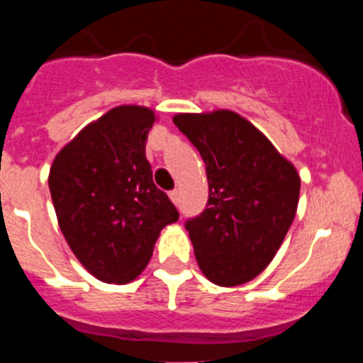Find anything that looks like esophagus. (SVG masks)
Wrapping results in <instances>:
<instances>
[{
    "instance_id": "obj_1",
    "label": "esophagus",
    "mask_w": 363,
    "mask_h": 363,
    "mask_svg": "<svg viewBox=\"0 0 363 363\" xmlns=\"http://www.w3.org/2000/svg\"><path fill=\"white\" fill-rule=\"evenodd\" d=\"M169 198H171L172 203L178 205V201H179V192H178V191H171V192H169Z\"/></svg>"
}]
</instances>
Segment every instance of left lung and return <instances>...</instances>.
I'll return each instance as SVG.
<instances>
[{
    "instance_id": "1",
    "label": "left lung",
    "mask_w": 363,
    "mask_h": 363,
    "mask_svg": "<svg viewBox=\"0 0 363 363\" xmlns=\"http://www.w3.org/2000/svg\"><path fill=\"white\" fill-rule=\"evenodd\" d=\"M205 162L209 201L185 223L201 272L234 287L264 271L294 220L300 176L264 134L233 111L172 118Z\"/></svg>"
}]
</instances>
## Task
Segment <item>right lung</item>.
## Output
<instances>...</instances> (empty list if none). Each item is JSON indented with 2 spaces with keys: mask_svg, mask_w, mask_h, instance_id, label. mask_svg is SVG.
Returning <instances> with one entry per match:
<instances>
[{
  "mask_svg": "<svg viewBox=\"0 0 363 363\" xmlns=\"http://www.w3.org/2000/svg\"><path fill=\"white\" fill-rule=\"evenodd\" d=\"M154 121L152 108H111L79 130L50 167L60 229L79 264L107 284H127L142 274L162 229L179 218L154 185L145 158Z\"/></svg>",
  "mask_w": 363,
  "mask_h": 363,
  "instance_id": "add662e5",
  "label": "right lung"
}]
</instances>
